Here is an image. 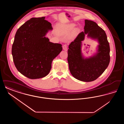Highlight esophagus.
Segmentation results:
<instances>
[{
    "instance_id": "34e87169",
    "label": "esophagus",
    "mask_w": 124,
    "mask_h": 124,
    "mask_svg": "<svg viewBox=\"0 0 124 124\" xmlns=\"http://www.w3.org/2000/svg\"><path fill=\"white\" fill-rule=\"evenodd\" d=\"M63 50H64L65 51H66L67 50V45H64L63 46Z\"/></svg>"
}]
</instances>
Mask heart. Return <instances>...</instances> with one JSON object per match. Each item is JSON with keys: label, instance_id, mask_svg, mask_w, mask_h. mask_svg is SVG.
Segmentation results:
<instances>
[{"label": "heart", "instance_id": "heart-1", "mask_svg": "<svg viewBox=\"0 0 124 124\" xmlns=\"http://www.w3.org/2000/svg\"><path fill=\"white\" fill-rule=\"evenodd\" d=\"M75 26V24H74L59 25L58 30V33L60 35L66 36L68 35V38L70 39H71L74 38L79 32V30L78 28H74L73 29Z\"/></svg>", "mask_w": 124, "mask_h": 124}]
</instances>
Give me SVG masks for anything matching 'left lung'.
<instances>
[{
    "mask_svg": "<svg viewBox=\"0 0 124 124\" xmlns=\"http://www.w3.org/2000/svg\"><path fill=\"white\" fill-rule=\"evenodd\" d=\"M84 30L69 45L67 61L73 77L82 81L91 82L100 77L109 64L110 46L105 31L94 21L85 19ZM85 34L97 39L99 43L97 53L88 59H84L81 51Z\"/></svg>",
    "mask_w": 124,
    "mask_h": 124,
    "instance_id": "left-lung-1",
    "label": "left lung"
}]
</instances>
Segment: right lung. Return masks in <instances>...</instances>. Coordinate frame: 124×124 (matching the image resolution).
<instances>
[{
	"mask_svg": "<svg viewBox=\"0 0 124 124\" xmlns=\"http://www.w3.org/2000/svg\"><path fill=\"white\" fill-rule=\"evenodd\" d=\"M45 18H31L22 25L16 33L12 46L16 68L30 79L47 75L53 60L62 50L61 44L52 43L45 37L53 27Z\"/></svg>",
	"mask_w": 124,
	"mask_h": 124,
	"instance_id": "obj_1",
	"label": "right lung"
}]
</instances>
